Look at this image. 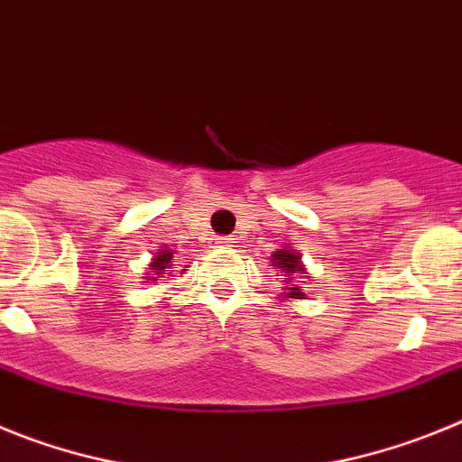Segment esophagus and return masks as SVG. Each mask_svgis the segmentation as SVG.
I'll return each mask as SVG.
<instances>
[{
  "label": "esophagus",
  "mask_w": 462,
  "mask_h": 462,
  "mask_svg": "<svg viewBox=\"0 0 462 462\" xmlns=\"http://www.w3.org/2000/svg\"><path fill=\"white\" fill-rule=\"evenodd\" d=\"M215 243H217V247H226V250H231V247H236V240H234V238H228V236H219V238L215 240Z\"/></svg>",
  "instance_id": "esophagus-1"
}]
</instances>
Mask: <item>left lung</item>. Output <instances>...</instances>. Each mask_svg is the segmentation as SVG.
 Wrapping results in <instances>:
<instances>
[{
	"instance_id": "obj_1",
	"label": "left lung",
	"mask_w": 462,
	"mask_h": 462,
	"mask_svg": "<svg viewBox=\"0 0 462 462\" xmlns=\"http://www.w3.org/2000/svg\"><path fill=\"white\" fill-rule=\"evenodd\" d=\"M271 263L273 266H277L282 271L280 277L282 282H287V293H284V298H303V287H298L296 282H291L293 277L291 275H303L308 277V271L303 268V263H300V252L296 250H289V247H284V250H277L275 254L271 256Z\"/></svg>"
}]
</instances>
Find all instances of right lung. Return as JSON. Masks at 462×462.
Listing matches in <instances>:
<instances>
[{
    "label": "right lung",
    "mask_w": 462,
    "mask_h": 462,
    "mask_svg": "<svg viewBox=\"0 0 462 462\" xmlns=\"http://www.w3.org/2000/svg\"><path fill=\"white\" fill-rule=\"evenodd\" d=\"M173 266V250H169V247H164V250H159V252H154V259H152V263H150V271L145 273V275H157V277H162V275H169V268ZM185 271H180V275ZM154 280V277H152Z\"/></svg>",
    "instance_id": "right-lung-1"
}]
</instances>
